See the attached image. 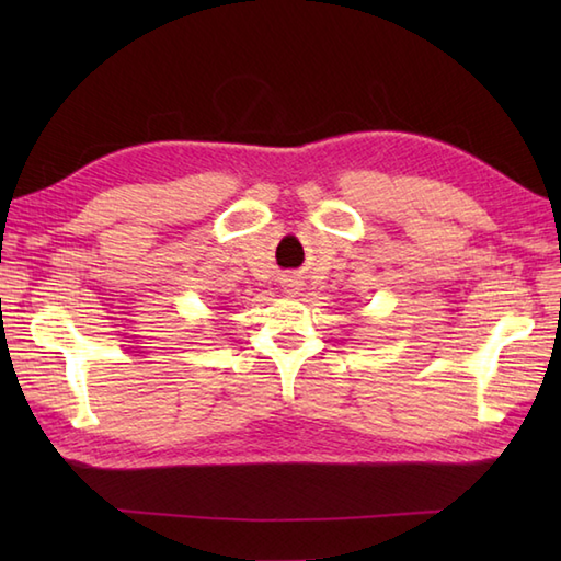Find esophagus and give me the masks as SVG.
Instances as JSON below:
<instances>
[{
	"label": "esophagus",
	"mask_w": 561,
	"mask_h": 561,
	"mask_svg": "<svg viewBox=\"0 0 561 561\" xmlns=\"http://www.w3.org/2000/svg\"><path fill=\"white\" fill-rule=\"evenodd\" d=\"M282 287H284V291H287V294H299V289H301V282L299 279H284L282 282Z\"/></svg>",
	"instance_id": "obj_1"
}]
</instances>
